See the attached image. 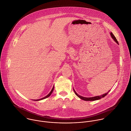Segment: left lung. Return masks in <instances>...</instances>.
<instances>
[{
	"label": "left lung",
	"mask_w": 131,
	"mask_h": 131,
	"mask_svg": "<svg viewBox=\"0 0 131 131\" xmlns=\"http://www.w3.org/2000/svg\"><path fill=\"white\" fill-rule=\"evenodd\" d=\"M110 35L111 36V37H112V39L114 40V41L116 43H117L118 44H118V41H117V39H116L115 37L114 36V35L112 34V32H110ZM73 90H74V92L75 94H76V95H77V96H78L80 99H82V100H84V101H94L99 100H100V99H102V98L104 97L106 95H107V94L110 92V90H109V91H108L107 93H105V94H102V95H101L91 97H83V96H81V95H79V94L76 92V91L74 90V89H73Z\"/></svg>",
	"instance_id": "1"
}]
</instances>
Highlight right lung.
I'll list each match as a JSON object with an SVG mask.
<instances>
[{"label":"right lung","mask_w":131,"mask_h":131,"mask_svg":"<svg viewBox=\"0 0 131 131\" xmlns=\"http://www.w3.org/2000/svg\"><path fill=\"white\" fill-rule=\"evenodd\" d=\"M53 89H54V86H53V88H52V89H51V91L49 92V93L48 94V95H47L46 96H45V97H43V98H42V99H39V100H34V101H40V100H44V99H46V98H47V97H48L51 94V93H52V92H53Z\"/></svg>","instance_id":"1"}]
</instances>
